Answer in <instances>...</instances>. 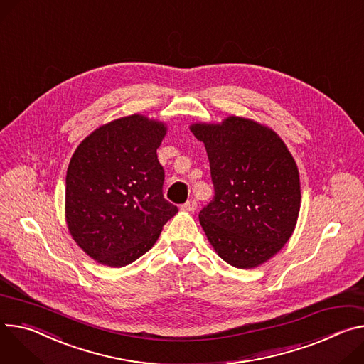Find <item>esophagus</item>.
I'll return each instance as SVG.
<instances>
[{"instance_id":"34e87169","label":"esophagus","mask_w":364,"mask_h":364,"mask_svg":"<svg viewBox=\"0 0 364 364\" xmlns=\"http://www.w3.org/2000/svg\"><path fill=\"white\" fill-rule=\"evenodd\" d=\"M196 208H197V203H196V200H188V202H186L183 206H181V210L183 212H194L196 210Z\"/></svg>"}]
</instances>
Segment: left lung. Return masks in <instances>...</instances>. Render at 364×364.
Returning <instances> with one entry per match:
<instances>
[{
  "instance_id": "1",
  "label": "left lung",
  "mask_w": 364,
  "mask_h": 364,
  "mask_svg": "<svg viewBox=\"0 0 364 364\" xmlns=\"http://www.w3.org/2000/svg\"><path fill=\"white\" fill-rule=\"evenodd\" d=\"M205 144L215 187L199 220L216 254L237 269H255L290 240L301 210L294 158L276 132L257 120L228 116L191 123Z\"/></svg>"
}]
</instances>
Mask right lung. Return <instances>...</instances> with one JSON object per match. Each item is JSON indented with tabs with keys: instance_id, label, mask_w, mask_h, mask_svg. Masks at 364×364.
Here are the masks:
<instances>
[{
	"instance_id": "right-lung-1",
	"label": "right lung",
	"mask_w": 364,
	"mask_h": 364,
	"mask_svg": "<svg viewBox=\"0 0 364 364\" xmlns=\"http://www.w3.org/2000/svg\"><path fill=\"white\" fill-rule=\"evenodd\" d=\"M167 129L135 113L97 127L77 146L67 171L65 220L77 245L98 264L134 262L178 212L164 199L156 156Z\"/></svg>"
}]
</instances>
